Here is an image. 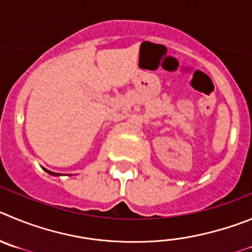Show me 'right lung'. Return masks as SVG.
Segmentation results:
<instances>
[{
  "label": "right lung",
  "instance_id": "1",
  "mask_svg": "<svg viewBox=\"0 0 252 252\" xmlns=\"http://www.w3.org/2000/svg\"><path fill=\"white\" fill-rule=\"evenodd\" d=\"M45 171H46V172H47V173H49V174H51V176H60V174H59V173H55V172L47 171V169H45Z\"/></svg>",
  "mask_w": 252,
  "mask_h": 252
}]
</instances>
